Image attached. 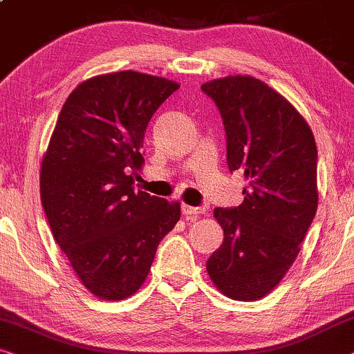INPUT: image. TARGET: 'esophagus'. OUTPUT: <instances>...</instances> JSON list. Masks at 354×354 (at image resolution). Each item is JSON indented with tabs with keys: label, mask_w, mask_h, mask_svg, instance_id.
<instances>
[{
	"label": "esophagus",
	"mask_w": 354,
	"mask_h": 354,
	"mask_svg": "<svg viewBox=\"0 0 354 354\" xmlns=\"http://www.w3.org/2000/svg\"><path fill=\"white\" fill-rule=\"evenodd\" d=\"M181 210H183V215H186L189 218H197L198 215H202V213H205V208L203 207H191V205H186V203H183Z\"/></svg>",
	"instance_id": "34e87169"
}]
</instances>
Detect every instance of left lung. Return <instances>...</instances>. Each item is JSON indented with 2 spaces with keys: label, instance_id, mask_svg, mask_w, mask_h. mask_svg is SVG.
Masks as SVG:
<instances>
[{
  "label": "left lung",
  "instance_id": "obj_1",
  "mask_svg": "<svg viewBox=\"0 0 354 354\" xmlns=\"http://www.w3.org/2000/svg\"><path fill=\"white\" fill-rule=\"evenodd\" d=\"M202 91L221 113L229 171L248 179L241 205L213 212L225 241L207 271L232 300H260L295 261L316 215L315 136L286 97L253 77L213 80Z\"/></svg>",
  "mask_w": 354,
  "mask_h": 354
}]
</instances>
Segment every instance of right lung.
<instances>
[{
  "label": "right lung",
  "instance_id": "right-lung-1",
  "mask_svg": "<svg viewBox=\"0 0 354 354\" xmlns=\"http://www.w3.org/2000/svg\"><path fill=\"white\" fill-rule=\"evenodd\" d=\"M179 84L133 71L89 78L67 97L41 162L39 194L57 245L89 292L133 295L181 216L138 191L147 123Z\"/></svg>",
  "mask_w": 354,
  "mask_h": 354
}]
</instances>
